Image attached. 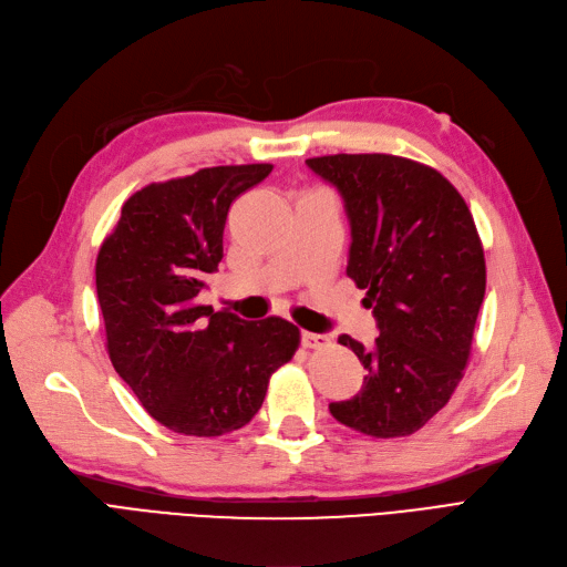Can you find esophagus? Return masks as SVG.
Masks as SVG:
<instances>
[{"mask_svg": "<svg viewBox=\"0 0 567 567\" xmlns=\"http://www.w3.org/2000/svg\"><path fill=\"white\" fill-rule=\"evenodd\" d=\"M330 344V340L326 336H317V333H302V347L307 349H319Z\"/></svg>", "mask_w": 567, "mask_h": 567, "instance_id": "obj_1", "label": "esophagus"}]
</instances>
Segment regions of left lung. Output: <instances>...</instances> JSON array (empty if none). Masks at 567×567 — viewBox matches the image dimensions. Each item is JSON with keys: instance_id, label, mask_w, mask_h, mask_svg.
Masks as SVG:
<instances>
[{"instance_id": "1", "label": "left lung", "mask_w": 567, "mask_h": 567, "mask_svg": "<svg viewBox=\"0 0 567 567\" xmlns=\"http://www.w3.org/2000/svg\"><path fill=\"white\" fill-rule=\"evenodd\" d=\"M307 166L338 187L351 227L347 277L380 338L349 347L361 392L330 415L375 439L410 436L451 401L472 354L485 258L470 206L443 175L394 154H328Z\"/></svg>"}]
</instances>
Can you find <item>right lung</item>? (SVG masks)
<instances>
[{"label": "right lung", "instance_id": "add662e5", "mask_svg": "<svg viewBox=\"0 0 567 567\" xmlns=\"http://www.w3.org/2000/svg\"><path fill=\"white\" fill-rule=\"evenodd\" d=\"M271 164L213 166L152 183L122 206L95 260L107 354L147 413L185 436H223L260 410L271 373L300 330L269 317L250 323L199 305L223 260L231 202Z\"/></svg>", "mask_w": 567, "mask_h": 567}]
</instances>
